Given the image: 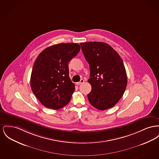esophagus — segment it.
I'll return each instance as SVG.
<instances>
[{
	"instance_id": "obj_1",
	"label": "esophagus",
	"mask_w": 159,
	"mask_h": 159,
	"mask_svg": "<svg viewBox=\"0 0 159 159\" xmlns=\"http://www.w3.org/2000/svg\"><path fill=\"white\" fill-rule=\"evenodd\" d=\"M84 82V79H81L80 82H77V83H76V84L79 85V84H83Z\"/></svg>"
}]
</instances>
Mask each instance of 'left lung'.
Returning a JSON list of instances; mask_svg holds the SVG:
<instances>
[{
	"label": "left lung",
	"instance_id": "8db88e82",
	"mask_svg": "<svg viewBox=\"0 0 159 159\" xmlns=\"http://www.w3.org/2000/svg\"><path fill=\"white\" fill-rule=\"evenodd\" d=\"M89 65L91 91L87 95L90 104L104 111L113 107L121 98L127 84L124 62L118 53L107 43H80Z\"/></svg>",
	"mask_w": 159,
	"mask_h": 159
}]
</instances>
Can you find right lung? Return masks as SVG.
I'll list each match as a JSON object with an SVG mask.
<instances>
[{
  "mask_svg": "<svg viewBox=\"0 0 159 159\" xmlns=\"http://www.w3.org/2000/svg\"><path fill=\"white\" fill-rule=\"evenodd\" d=\"M80 50L77 43L48 47L36 59L30 76L32 92L43 106L59 109L70 102L75 85L69 77L68 62Z\"/></svg>",
  "mask_w": 159,
  "mask_h": 159,
  "instance_id": "1",
  "label": "right lung"
}]
</instances>
